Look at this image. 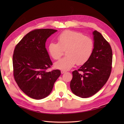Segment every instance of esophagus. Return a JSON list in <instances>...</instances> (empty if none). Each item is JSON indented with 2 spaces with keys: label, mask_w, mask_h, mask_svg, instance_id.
<instances>
[{
  "label": "esophagus",
  "mask_w": 124,
  "mask_h": 124,
  "mask_svg": "<svg viewBox=\"0 0 124 124\" xmlns=\"http://www.w3.org/2000/svg\"><path fill=\"white\" fill-rule=\"evenodd\" d=\"M61 73L62 74H63V73H66L67 71H66V70H62L61 71Z\"/></svg>",
  "instance_id": "obj_1"
}]
</instances>
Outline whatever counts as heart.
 <instances>
[{"label":"heart","mask_w":124,"mask_h":124,"mask_svg":"<svg viewBox=\"0 0 124 124\" xmlns=\"http://www.w3.org/2000/svg\"><path fill=\"white\" fill-rule=\"evenodd\" d=\"M56 40L57 43L49 44L48 51L55 60H60L66 51V57L54 64L61 70H69L76 63L78 66L85 64L93 51L94 43L91 38L76 31H63L56 37Z\"/></svg>","instance_id":"1"}]
</instances>
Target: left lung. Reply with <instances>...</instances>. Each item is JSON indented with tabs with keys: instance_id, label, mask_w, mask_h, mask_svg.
Segmentation results:
<instances>
[{
	"instance_id": "1",
	"label": "left lung",
	"mask_w": 124,
	"mask_h": 124,
	"mask_svg": "<svg viewBox=\"0 0 124 124\" xmlns=\"http://www.w3.org/2000/svg\"><path fill=\"white\" fill-rule=\"evenodd\" d=\"M94 48L87 62L72 72L70 89L75 95L87 98L95 95L110 77L113 54L109 43L97 31L93 32Z\"/></svg>"
}]
</instances>
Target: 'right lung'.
<instances>
[{"label": "right lung", "instance_id": "right-lung-1", "mask_svg": "<svg viewBox=\"0 0 124 124\" xmlns=\"http://www.w3.org/2000/svg\"><path fill=\"white\" fill-rule=\"evenodd\" d=\"M56 31L53 29H34L27 33L15 47L12 58L15 80L20 89L33 99L47 97L61 75L59 70L46 71L52 63L45 43Z\"/></svg>", "mask_w": 124, "mask_h": 124}]
</instances>
